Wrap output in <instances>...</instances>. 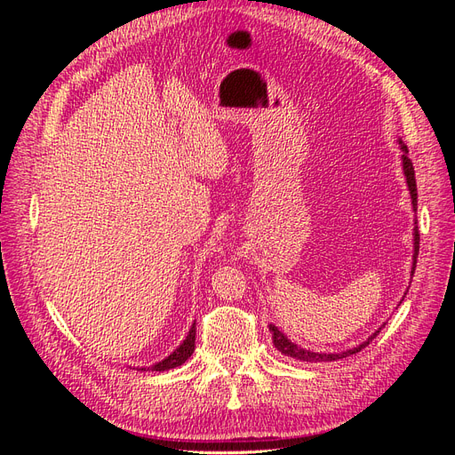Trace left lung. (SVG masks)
I'll use <instances>...</instances> for the list:
<instances>
[{"mask_svg": "<svg viewBox=\"0 0 455 455\" xmlns=\"http://www.w3.org/2000/svg\"><path fill=\"white\" fill-rule=\"evenodd\" d=\"M398 144H401V149H403V171H404V176H406V184H408V189H410V196H411V204H414V211H418V186H416V174H414V164H411L410 157H408V148L403 144V140H398ZM418 224V222H416ZM418 254H419V231H418V226L414 228V264H411V275H414L416 271V264H418ZM269 332H271V338H273V346L277 347L283 355H288L292 356V359H298V361H307V363H321V361H338V359H346V356H351L355 353H359L361 349H364L368 343L374 339L378 332L371 334L366 341H363L359 347H353V349H347V351H341V353H313L309 349H301L298 347L296 343H292L291 339H288L281 330L277 326L269 324Z\"/></svg>", "mask_w": 455, "mask_h": 455, "instance_id": "1", "label": "left lung"}]
</instances>
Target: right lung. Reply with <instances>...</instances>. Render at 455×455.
<instances>
[{
	"mask_svg": "<svg viewBox=\"0 0 455 455\" xmlns=\"http://www.w3.org/2000/svg\"><path fill=\"white\" fill-rule=\"evenodd\" d=\"M194 349H196V323L191 324L189 332H188L186 339L180 343V346H178V347L167 356V359H163L161 363H156L149 370H154V371H164V370H171V368L180 366V364H184V363L189 359L191 353H194ZM142 370H146V368H142Z\"/></svg>",
	"mask_w": 455,
	"mask_h": 455,
	"instance_id": "obj_1",
	"label": "right lung"
}]
</instances>
